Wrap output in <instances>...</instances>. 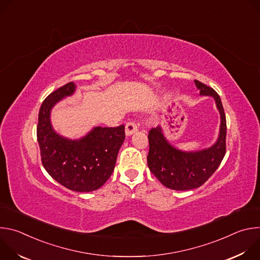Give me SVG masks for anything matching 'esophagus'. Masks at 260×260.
Listing matches in <instances>:
<instances>
[{
	"mask_svg": "<svg viewBox=\"0 0 260 260\" xmlns=\"http://www.w3.org/2000/svg\"><path fill=\"white\" fill-rule=\"evenodd\" d=\"M138 131V126L134 121H129L125 124V136L129 137Z\"/></svg>",
	"mask_w": 260,
	"mask_h": 260,
	"instance_id": "1",
	"label": "esophagus"
}]
</instances>
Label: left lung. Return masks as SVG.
<instances>
[{"instance_id": "obj_1", "label": "left lung", "mask_w": 260, "mask_h": 260, "mask_svg": "<svg viewBox=\"0 0 260 260\" xmlns=\"http://www.w3.org/2000/svg\"><path fill=\"white\" fill-rule=\"evenodd\" d=\"M194 83L201 95L214 99L219 111L220 127L216 142L205 149L184 151L169 142L160 125L152 128L148 135V168L162 185L173 190H191L202 186L218 169L225 155L226 118L220 96L206 84L198 80H194Z\"/></svg>"}]
</instances>
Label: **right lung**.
I'll return each mask as SVG.
<instances>
[{"instance_id":"add662e5","label":"right lung","mask_w":260,"mask_h":260,"mask_svg":"<svg viewBox=\"0 0 260 260\" xmlns=\"http://www.w3.org/2000/svg\"><path fill=\"white\" fill-rule=\"evenodd\" d=\"M75 91L76 84L70 82L44 100L39 111L37 139L47 173L70 190L89 192L102 187L112 174L125 138L124 125L95 126L74 140L56 133L51 124V111Z\"/></svg>"}]
</instances>
